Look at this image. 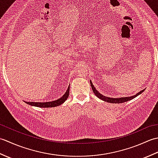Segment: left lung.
<instances>
[{
    "instance_id": "1",
    "label": "left lung",
    "mask_w": 158,
    "mask_h": 158,
    "mask_svg": "<svg viewBox=\"0 0 158 158\" xmlns=\"http://www.w3.org/2000/svg\"><path fill=\"white\" fill-rule=\"evenodd\" d=\"M90 85H91L92 89L93 90V92L94 93V94L97 97H98V98L101 99L102 100H103V101H105V102H110V103H123V102H127V101H129V100H132L133 98H135V97H136L137 96H139L142 92H144V89H143L140 92H139V93H137L135 95V96H129V97H122V98H110V97L105 96H103L102 94H100L98 90L96 89L95 87L94 86V85L92 84V83L91 81H90Z\"/></svg>"
}]
</instances>
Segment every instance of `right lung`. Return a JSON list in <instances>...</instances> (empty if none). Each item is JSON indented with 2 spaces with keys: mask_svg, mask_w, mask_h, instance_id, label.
I'll use <instances>...</instances> for the list:
<instances>
[{
  "mask_svg": "<svg viewBox=\"0 0 158 158\" xmlns=\"http://www.w3.org/2000/svg\"><path fill=\"white\" fill-rule=\"evenodd\" d=\"M69 89H70V86L69 87L68 89H67L66 93L61 97V98L56 100H53V101H52V102H26V103H27L28 105H30L31 106L41 107V108H49V107L58 106L64 102L66 101V100L68 98V97L69 96Z\"/></svg>",
  "mask_w": 158,
  "mask_h": 158,
  "instance_id": "add662e5",
  "label": "right lung"
}]
</instances>
